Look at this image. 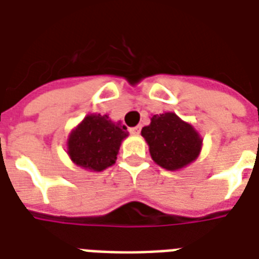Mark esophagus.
<instances>
[{
    "label": "esophagus",
    "mask_w": 259,
    "mask_h": 259,
    "mask_svg": "<svg viewBox=\"0 0 259 259\" xmlns=\"http://www.w3.org/2000/svg\"><path fill=\"white\" fill-rule=\"evenodd\" d=\"M130 132H131V134H135V135H137V134H139V132H141V125H137V127L130 128Z\"/></svg>",
    "instance_id": "1"
}]
</instances>
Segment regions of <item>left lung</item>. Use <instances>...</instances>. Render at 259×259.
Wrapping results in <instances>:
<instances>
[{
    "label": "left lung",
    "mask_w": 259,
    "mask_h": 259,
    "mask_svg": "<svg viewBox=\"0 0 259 259\" xmlns=\"http://www.w3.org/2000/svg\"><path fill=\"white\" fill-rule=\"evenodd\" d=\"M150 156L165 169H178L197 158L201 139L194 128L182 121L175 113H164L152 117V122L142 128Z\"/></svg>",
    "instance_id": "8db88e82"
}]
</instances>
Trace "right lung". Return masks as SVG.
Wrapping results in <instances>:
<instances>
[{
    "mask_svg": "<svg viewBox=\"0 0 259 259\" xmlns=\"http://www.w3.org/2000/svg\"><path fill=\"white\" fill-rule=\"evenodd\" d=\"M127 128L114 124L109 116L90 114L70 134L67 152L77 165L102 171L116 163L121 141L128 137Z\"/></svg>",
    "mask_w": 259,
    "mask_h": 259,
    "instance_id": "right-lung-1",
    "label": "right lung"
}]
</instances>
